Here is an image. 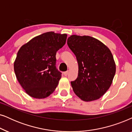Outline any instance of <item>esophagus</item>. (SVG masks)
Returning <instances> with one entry per match:
<instances>
[{"label":"esophagus","mask_w":132,"mask_h":132,"mask_svg":"<svg viewBox=\"0 0 132 132\" xmlns=\"http://www.w3.org/2000/svg\"><path fill=\"white\" fill-rule=\"evenodd\" d=\"M68 73H69V72L66 71V72H64V75H65V76H67V75H68Z\"/></svg>","instance_id":"1"}]
</instances>
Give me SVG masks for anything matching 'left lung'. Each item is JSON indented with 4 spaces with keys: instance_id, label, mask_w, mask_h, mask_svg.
<instances>
[{
    "instance_id": "1",
    "label": "left lung",
    "mask_w": 132,
    "mask_h": 132,
    "mask_svg": "<svg viewBox=\"0 0 132 132\" xmlns=\"http://www.w3.org/2000/svg\"><path fill=\"white\" fill-rule=\"evenodd\" d=\"M67 43L78 64V77L71 81L73 92L84 101L99 99L109 89L116 72L112 52L90 36L72 35Z\"/></svg>"
}]
</instances>
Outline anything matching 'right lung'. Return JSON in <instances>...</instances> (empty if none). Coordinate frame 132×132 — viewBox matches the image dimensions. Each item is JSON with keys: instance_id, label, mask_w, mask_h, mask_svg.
Wrapping results in <instances>:
<instances>
[{"instance_id": "obj_1", "label": "right lung", "mask_w": 132, "mask_h": 132, "mask_svg": "<svg viewBox=\"0 0 132 132\" xmlns=\"http://www.w3.org/2000/svg\"><path fill=\"white\" fill-rule=\"evenodd\" d=\"M66 34L43 33L23 45L14 63L16 78L26 94L45 98L55 90L61 73L56 68V53L65 45Z\"/></svg>"}]
</instances>
